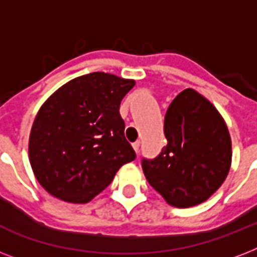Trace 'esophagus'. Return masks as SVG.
Wrapping results in <instances>:
<instances>
[{
	"label": "esophagus",
	"instance_id": "34e87169",
	"mask_svg": "<svg viewBox=\"0 0 257 257\" xmlns=\"http://www.w3.org/2000/svg\"><path fill=\"white\" fill-rule=\"evenodd\" d=\"M133 149H135L137 155H139V152H140V141H136V143H133Z\"/></svg>",
	"mask_w": 257,
	"mask_h": 257
}]
</instances>
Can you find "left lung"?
I'll return each mask as SVG.
<instances>
[{"label": "left lung", "mask_w": 257, "mask_h": 257, "mask_svg": "<svg viewBox=\"0 0 257 257\" xmlns=\"http://www.w3.org/2000/svg\"><path fill=\"white\" fill-rule=\"evenodd\" d=\"M164 133L167 145L160 155L141 161L148 183L173 207L203 203L219 189L231 167V136L223 117L188 88L169 105Z\"/></svg>", "instance_id": "left-lung-1"}]
</instances>
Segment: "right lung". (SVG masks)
Segmentation results:
<instances>
[{
    "label": "right lung",
    "mask_w": 257,
    "mask_h": 257,
    "mask_svg": "<svg viewBox=\"0 0 257 257\" xmlns=\"http://www.w3.org/2000/svg\"><path fill=\"white\" fill-rule=\"evenodd\" d=\"M135 84L93 72L70 80L44 102L30 132L29 160L50 195L88 203L136 159L120 116L121 100Z\"/></svg>",
    "instance_id": "1"
}]
</instances>
